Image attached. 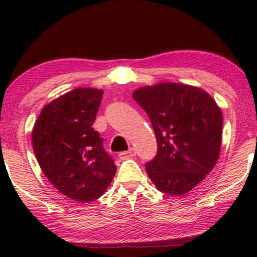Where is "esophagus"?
<instances>
[{
  "label": "esophagus",
  "mask_w": 257,
  "mask_h": 257,
  "mask_svg": "<svg viewBox=\"0 0 257 257\" xmlns=\"http://www.w3.org/2000/svg\"><path fill=\"white\" fill-rule=\"evenodd\" d=\"M135 150L133 149V147H131V149L128 150V151H124V152H120L119 153V158L120 159H126V158H131V157H134L135 156Z\"/></svg>",
  "instance_id": "34e87169"
}]
</instances>
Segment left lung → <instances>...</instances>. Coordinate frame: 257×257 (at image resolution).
I'll use <instances>...</instances> for the list:
<instances>
[{"label":"left lung","instance_id":"8db88e82","mask_svg":"<svg viewBox=\"0 0 257 257\" xmlns=\"http://www.w3.org/2000/svg\"><path fill=\"white\" fill-rule=\"evenodd\" d=\"M133 98L151 120L157 156L146 172L161 192L184 196L213 170L222 143V112L198 87L157 83L139 88Z\"/></svg>","mask_w":257,"mask_h":257}]
</instances>
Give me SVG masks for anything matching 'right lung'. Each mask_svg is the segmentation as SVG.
I'll return each instance as SVG.
<instances>
[{"instance_id": "add662e5", "label": "right lung", "mask_w": 257, "mask_h": 257, "mask_svg": "<svg viewBox=\"0 0 257 257\" xmlns=\"http://www.w3.org/2000/svg\"><path fill=\"white\" fill-rule=\"evenodd\" d=\"M104 91L76 88L47 104L32 129V147L53 186L73 200L98 199L110 186L116 166L93 129Z\"/></svg>"}]
</instances>
